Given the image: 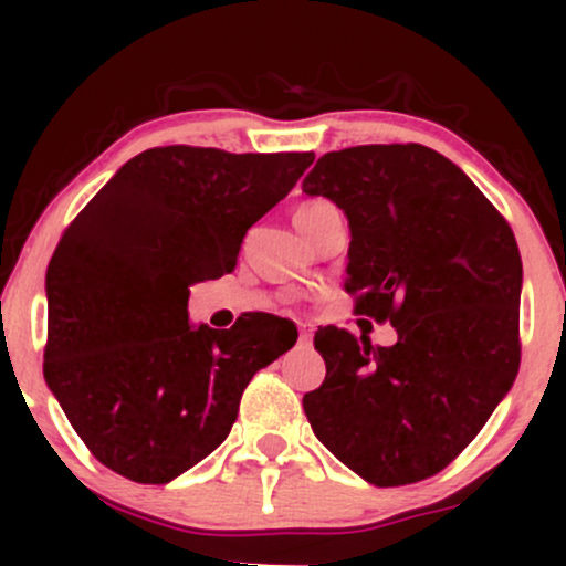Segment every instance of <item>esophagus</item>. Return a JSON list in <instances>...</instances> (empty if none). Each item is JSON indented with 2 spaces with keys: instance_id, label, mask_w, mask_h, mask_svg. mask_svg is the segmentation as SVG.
Instances as JSON below:
<instances>
[{
  "instance_id": "34e87169",
  "label": "esophagus",
  "mask_w": 566,
  "mask_h": 566,
  "mask_svg": "<svg viewBox=\"0 0 566 566\" xmlns=\"http://www.w3.org/2000/svg\"><path fill=\"white\" fill-rule=\"evenodd\" d=\"M297 329H301V343H305V346H308V343L314 340V324L301 322V324H297Z\"/></svg>"
}]
</instances>
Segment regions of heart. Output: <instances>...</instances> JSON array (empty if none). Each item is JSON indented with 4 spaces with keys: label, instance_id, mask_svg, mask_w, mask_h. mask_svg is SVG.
Returning a JSON list of instances; mask_svg holds the SVG:
<instances>
[{
    "label": "heart",
    "instance_id": "heart-1",
    "mask_svg": "<svg viewBox=\"0 0 566 566\" xmlns=\"http://www.w3.org/2000/svg\"><path fill=\"white\" fill-rule=\"evenodd\" d=\"M327 210H333V205H329V201H324V199L301 201V205H297V210H295L297 229H301V226H305V223H311V220H314L316 216H322V212H327Z\"/></svg>",
    "mask_w": 566,
    "mask_h": 566
}]
</instances>
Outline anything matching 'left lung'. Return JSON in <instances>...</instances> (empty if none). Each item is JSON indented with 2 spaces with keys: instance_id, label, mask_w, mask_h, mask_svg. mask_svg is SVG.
<instances>
[{
  "instance_id": "left-lung-1",
  "label": "left lung",
  "mask_w": 566,
  "mask_h": 566,
  "mask_svg": "<svg viewBox=\"0 0 566 566\" xmlns=\"http://www.w3.org/2000/svg\"><path fill=\"white\" fill-rule=\"evenodd\" d=\"M303 191L346 212L356 314L399 335L375 348L319 329L327 378L303 396L305 418L369 484L433 476L516 380L522 255L511 226L469 175L420 143L324 154Z\"/></svg>"
}]
</instances>
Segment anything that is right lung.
<instances>
[{
    "mask_svg": "<svg viewBox=\"0 0 566 566\" xmlns=\"http://www.w3.org/2000/svg\"><path fill=\"white\" fill-rule=\"evenodd\" d=\"M314 154L148 148L63 231L48 265L44 380L106 469L167 484L223 444L247 382L297 340L274 314L193 327L188 287L231 274L242 239Z\"/></svg>",
    "mask_w": 566,
    "mask_h": 566,
    "instance_id": "1",
    "label": "right lung"
}]
</instances>
